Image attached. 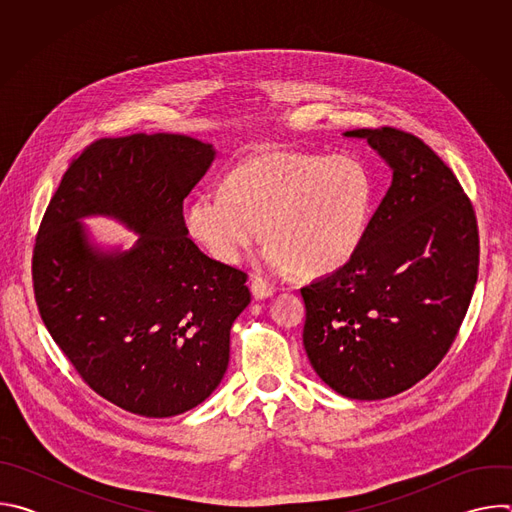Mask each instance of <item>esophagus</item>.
<instances>
[{"mask_svg":"<svg viewBox=\"0 0 512 512\" xmlns=\"http://www.w3.org/2000/svg\"><path fill=\"white\" fill-rule=\"evenodd\" d=\"M251 294H253L255 300H265V298L273 296V287L265 279L253 277L251 279Z\"/></svg>","mask_w":512,"mask_h":512,"instance_id":"34e87169","label":"esophagus"}]
</instances>
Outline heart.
I'll return each mask as SVG.
<instances>
[{
    "mask_svg": "<svg viewBox=\"0 0 512 512\" xmlns=\"http://www.w3.org/2000/svg\"><path fill=\"white\" fill-rule=\"evenodd\" d=\"M375 184L360 160L269 152L257 156L186 210L190 237L216 261L239 263L263 237L275 271L326 275L358 251L373 210Z\"/></svg>",
    "mask_w": 512,
    "mask_h": 512,
    "instance_id": "1",
    "label": "heart"
}]
</instances>
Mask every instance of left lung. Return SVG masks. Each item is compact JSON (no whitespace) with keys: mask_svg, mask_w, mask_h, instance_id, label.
<instances>
[{"mask_svg":"<svg viewBox=\"0 0 512 512\" xmlns=\"http://www.w3.org/2000/svg\"><path fill=\"white\" fill-rule=\"evenodd\" d=\"M393 182L356 255L302 287L304 346L336 393L375 401L407 391L442 362L478 279V225L454 172L413 133L354 129Z\"/></svg>","mask_w":512,"mask_h":512,"instance_id":"8db88e82","label":"left lung"}]
</instances>
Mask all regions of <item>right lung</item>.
<instances>
[{"label":"right lung","mask_w":512,"mask_h":512,"mask_svg":"<svg viewBox=\"0 0 512 512\" xmlns=\"http://www.w3.org/2000/svg\"><path fill=\"white\" fill-rule=\"evenodd\" d=\"M214 160L178 133L97 139L68 164L36 235L34 296L52 340L103 399L143 417L200 405L229 367L247 273L204 255L182 204ZM113 215L142 237L103 254L78 218Z\"/></svg>","instance_id":"obj_1"}]
</instances>
